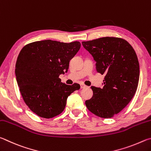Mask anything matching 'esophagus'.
Returning a JSON list of instances; mask_svg holds the SVG:
<instances>
[{
	"mask_svg": "<svg viewBox=\"0 0 151 151\" xmlns=\"http://www.w3.org/2000/svg\"><path fill=\"white\" fill-rule=\"evenodd\" d=\"M80 86H81V89H83V88H86V86H85L84 85V84H83V83H81V85H80Z\"/></svg>",
	"mask_w": 151,
	"mask_h": 151,
	"instance_id": "1",
	"label": "esophagus"
}]
</instances>
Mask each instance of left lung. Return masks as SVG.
I'll use <instances>...</instances> for the list:
<instances>
[{"label": "left lung", "mask_w": 151, "mask_h": 151, "mask_svg": "<svg viewBox=\"0 0 151 151\" xmlns=\"http://www.w3.org/2000/svg\"><path fill=\"white\" fill-rule=\"evenodd\" d=\"M82 45L96 62L97 72L105 75L102 88L91 87L93 94L86 101V107L98 117L111 118L136 93L140 75L137 54L127 41L115 37L82 42Z\"/></svg>", "instance_id": "obj_1"}]
</instances>
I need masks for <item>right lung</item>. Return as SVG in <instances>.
Segmentation results:
<instances>
[{"instance_id": "add662e5", "label": "right lung", "mask_w": 151, "mask_h": 151, "mask_svg": "<svg viewBox=\"0 0 151 151\" xmlns=\"http://www.w3.org/2000/svg\"><path fill=\"white\" fill-rule=\"evenodd\" d=\"M80 42L63 43L51 40L28 44L21 50L16 63L18 86L25 104L39 117L50 119L65 109L70 95L80 84L61 82L71 58L80 49Z\"/></svg>"}]
</instances>
